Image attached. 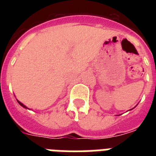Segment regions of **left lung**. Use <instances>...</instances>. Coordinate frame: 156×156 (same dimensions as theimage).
<instances>
[{"instance_id": "obj_1", "label": "left lung", "mask_w": 156, "mask_h": 156, "mask_svg": "<svg viewBox=\"0 0 156 156\" xmlns=\"http://www.w3.org/2000/svg\"><path fill=\"white\" fill-rule=\"evenodd\" d=\"M136 107V106H135ZM132 109H133V108H132ZM132 109H130V110H132Z\"/></svg>"}]
</instances>
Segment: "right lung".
Returning a JSON list of instances; mask_svg holds the SVG:
<instances>
[{
	"label": "right lung",
	"instance_id": "right-lung-1",
	"mask_svg": "<svg viewBox=\"0 0 156 156\" xmlns=\"http://www.w3.org/2000/svg\"><path fill=\"white\" fill-rule=\"evenodd\" d=\"M17 101H18V104H20L21 106L23 107V108H26V109H29V108H27V107L26 106V105H24V104H23V103H21V102H20V101H18V100H17Z\"/></svg>",
	"mask_w": 156,
	"mask_h": 156
}]
</instances>
